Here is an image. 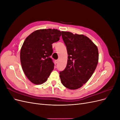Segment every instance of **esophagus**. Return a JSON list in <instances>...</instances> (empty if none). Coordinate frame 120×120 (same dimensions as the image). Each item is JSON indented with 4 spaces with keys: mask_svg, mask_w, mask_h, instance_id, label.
<instances>
[{
    "mask_svg": "<svg viewBox=\"0 0 120 120\" xmlns=\"http://www.w3.org/2000/svg\"><path fill=\"white\" fill-rule=\"evenodd\" d=\"M54 62H55V63H56V64H57V63H58V60H56L55 61H54Z\"/></svg>",
    "mask_w": 120,
    "mask_h": 120,
    "instance_id": "obj_1",
    "label": "esophagus"
}]
</instances>
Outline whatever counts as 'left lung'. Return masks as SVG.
I'll list each match as a JSON object with an SVG mask.
<instances>
[{
  "label": "left lung",
  "instance_id": "left-lung-1",
  "mask_svg": "<svg viewBox=\"0 0 120 120\" xmlns=\"http://www.w3.org/2000/svg\"><path fill=\"white\" fill-rule=\"evenodd\" d=\"M68 54L64 70L60 72L63 85L70 90H77L92 77L99 61L97 45L83 34L61 31Z\"/></svg>",
  "mask_w": 120,
  "mask_h": 120
}]
</instances>
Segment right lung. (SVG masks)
I'll use <instances>...</instances> for the list:
<instances>
[{
	"label": "right lung",
	"mask_w": 120,
	"mask_h": 120,
	"mask_svg": "<svg viewBox=\"0 0 120 120\" xmlns=\"http://www.w3.org/2000/svg\"><path fill=\"white\" fill-rule=\"evenodd\" d=\"M61 34L56 29H42L25 39L20 49L21 64L25 75L34 84L45 82L53 71L52 44L59 41Z\"/></svg>",
	"instance_id": "1"
}]
</instances>
